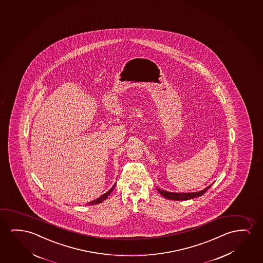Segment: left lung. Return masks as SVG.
<instances>
[{"instance_id":"8db88e82","label":"left lung","mask_w":263,"mask_h":263,"mask_svg":"<svg viewBox=\"0 0 263 263\" xmlns=\"http://www.w3.org/2000/svg\"><path fill=\"white\" fill-rule=\"evenodd\" d=\"M212 185H208L206 189H203L202 191H199V192H195V193H171V192H166V191H164L162 189H159L157 186V190L159 191V194L163 196V197H165V198H167V199L170 200H177V201H181V200H189L192 199V198H195V197H198V196H201L202 195H203L204 193L208 191V189L211 187Z\"/></svg>"}]
</instances>
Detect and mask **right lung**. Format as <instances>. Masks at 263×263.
Returning <instances> with one entry per match:
<instances>
[{"instance_id":"1","label":"right lung","mask_w":263,"mask_h":263,"mask_svg":"<svg viewBox=\"0 0 263 263\" xmlns=\"http://www.w3.org/2000/svg\"><path fill=\"white\" fill-rule=\"evenodd\" d=\"M115 185L111 187L108 192L105 193L104 195H103V196H100L99 198H97V199L93 200V201H92V202H90V203H88V204H97V203H102L103 201H104V200L106 199L107 198V196L111 194V192H112V190L115 189Z\"/></svg>"}]
</instances>
